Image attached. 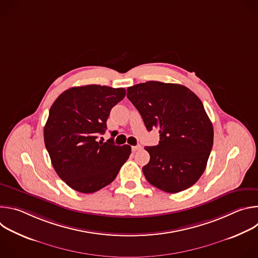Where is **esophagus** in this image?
Listing matches in <instances>:
<instances>
[{"label":"esophagus","mask_w":258,"mask_h":258,"mask_svg":"<svg viewBox=\"0 0 258 258\" xmlns=\"http://www.w3.org/2000/svg\"><path fill=\"white\" fill-rule=\"evenodd\" d=\"M140 149H142V146L141 145H137V146H133L132 147V150L135 152V151H138V150H140Z\"/></svg>","instance_id":"esophagus-1"}]
</instances>
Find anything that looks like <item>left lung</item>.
<instances>
[{"label": "left lung", "mask_w": 258, "mask_h": 258, "mask_svg": "<svg viewBox=\"0 0 258 258\" xmlns=\"http://www.w3.org/2000/svg\"><path fill=\"white\" fill-rule=\"evenodd\" d=\"M126 97L146 128H157V146L143 172L152 186L177 193L192 187L205 170L213 145V126L201 100L177 84L147 82L127 88Z\"/></svg>", "instance_id": "obj_1"}]
</instances>
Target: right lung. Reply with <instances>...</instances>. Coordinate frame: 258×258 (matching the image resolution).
Returning a JSON list of instances; mask_svg holds the SVG:
<instances>
[{
    "label": "right lung",
    "instance_id": "add662e5",
    "mask_svg": "<svg viewBox=\"0 0 258 258\" xmlns=\"http://www.w3.org/2000/svg\"><path fill=\"white\" fill-rule=\"evenodd\" d=\"M125 96L123 88L100 85L64 91L50 108L44 140L52 165L67 185L81 193H94L116 177L128 159L131 146L103 143L111 109Z\"/></svg>",
    "mask_w": 258,
    "mask_h": 258
}]
</instances>
